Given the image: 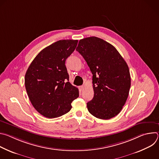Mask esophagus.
I'll return each instance as SVG.
<instances>
[{"label":"esophagus","instance_id":"34e87169","mask_svg":"<svg viewBox=\"0 0 159 159\" xmlns=\"http://www.w3.org/2000/svg\"><path fill=\"white\" fill-rule=\"evenodd\" d=\"M84 85H81L79 87V89L80 90H82L84 89Z\"/></svg>","mask_w":159,"mask_h":159}]
</instances>
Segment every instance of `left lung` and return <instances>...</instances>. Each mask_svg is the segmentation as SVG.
I'll return each mask as SVG.
<instances>
[{
	"mask_svg": "<svg viewBox=\"0 0 159 159\" xmlns=\"http://www.w3.org/2000/svg\"><path fill=\"white\" fill-rule=\"evenodd\" d=\"M76 50L93 75L94 94L87 103L89 112L102 120L116 116L127 100L131 86L125 60L112 44L95 36L80 39Z\"/></svg>",
	"mask_w": 159,
	"mask_h": 159,
	"instance_id": "obj_1",
	"label": "left lung"
}]
</instances>
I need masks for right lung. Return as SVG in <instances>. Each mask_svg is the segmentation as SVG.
<instances>
[{
	"label": "right lung",
	"instance_id": "add662e5",
	"mask_svg": "<svg viewBox=\"0 0 159 159\" xmlns=\"http://www.w3.org/2000/svg\"><path fill=\"white\" fill-rule=\"evenodd\" d=\"M78 40H59L41 50L25 75V87L35 109L53 118L70 111L79 89L69 82L65 60L75 50Z\"/></svg>",
	"mask_w": 159,
	"mask_h": 159
}]
</instances>
